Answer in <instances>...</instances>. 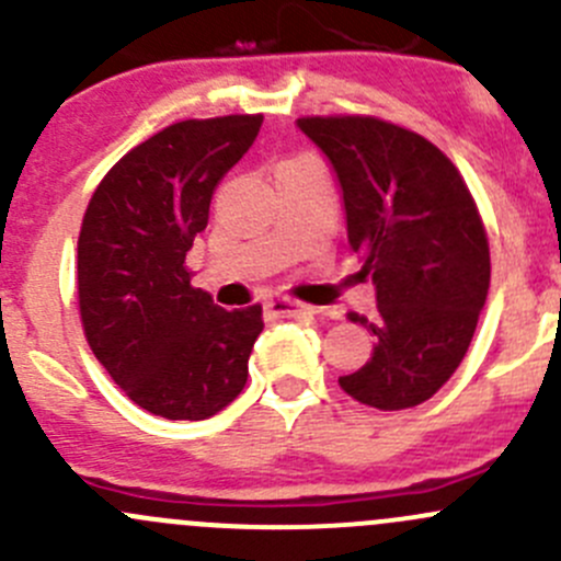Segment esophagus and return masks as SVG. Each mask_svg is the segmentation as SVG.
Listing matches in <instances>:
<instances>
[{
	"mask_svg": "<svg viewBox=\"0 0 561 561\" xmlns=\"http://www.w3.org/2000/svg\"><path fill=\"white\" fill-rule=\"evenodd\" d=\"M265 312L274 314V317H298V314H314L312 307L301 301H293V298L285 296H268L265 298Z\"/></svg>",
	"mask_w": 561,
	"mask_h": 561,
	"instance_id": "1",
	"label": "esophagus"
}]
</instances>
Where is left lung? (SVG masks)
Returning a JSON list of instances; mask_svg holds the SVG:
<instances>
[{
  "mask_svg": "<svg viewBox=\"0 0 561 561\" xmlns=\"http://www.w3.org/2000/svg\"><path fill=\"white\" fill-rule=\"evenodd\" d=\"M298 129L342 186L347 241L377 290L371 358L339 377L377 410L432 399L467 355L491 282L489 239L454 162L434 144L371 116H309Z\"/></svg>",
  "mask_w": 561,
  "mask_h": 561,
  "instance_id": "left-lung-1",
  "label": "left lung"
}]
</instances>
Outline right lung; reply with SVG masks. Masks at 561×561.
<instances>
[{"label":"right lung","mask_w":561,"mask_h":561,"mask_svg":"<svg viewBox=\"0 0 561 561\" xmlns=\"http://www.w3.org/2000/svg\"><path fill=\"white\" fill-rule=\"evenodd\" d=\"M263 116L190 118L107 171L78 236V304L89 347L151 415L206 421L247 386L260 307L228 312L190 285L184 257L225 173Z\"/></svg>","instance_id":"obj_1"}]
</instances>
